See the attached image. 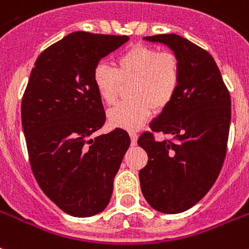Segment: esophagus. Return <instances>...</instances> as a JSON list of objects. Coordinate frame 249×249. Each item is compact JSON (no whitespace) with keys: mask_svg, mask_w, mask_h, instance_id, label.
I'll return each mask as SVG.
<instances>
[{"mask_svg":"<svg viewBox=\"0 0 249 249\" xmlns=\"http://www.w3.org/2000/svg\"><path fill=\"white\" fill-rule=\"evenodd\" d=\"M129 135H130L131 144H133V145L137 144V141H138V134H137V131H133V130H131L130 133H129Z\"/></svg>","mask_w":249,"mask_h":249,"instance_id":"1","label":"esophagus"}]
</instances>
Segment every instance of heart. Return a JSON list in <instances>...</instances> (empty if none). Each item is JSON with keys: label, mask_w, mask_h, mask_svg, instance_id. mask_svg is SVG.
Here are the masks:
<instances>
[{"label": "heart", "mask_w": 249, "mask_h": 249, "mask_svg": "<svg viewBox=\"0 0 249 249\" xmlns=\"http://www.w3.org/2000/svg\"><path fill=\"white\" fill-rule=\"evenodd\" d=\"M116 68L100 62L93 70V84L101 100L114 105L123 86L129 84V100L108 111V121L115 126L139 128L151 114L174 100L181 79L179 58L171 52H160L148 46H134L121 53Z\"/></svg>", "instance_id": "b5f03b06"}]
</instances>
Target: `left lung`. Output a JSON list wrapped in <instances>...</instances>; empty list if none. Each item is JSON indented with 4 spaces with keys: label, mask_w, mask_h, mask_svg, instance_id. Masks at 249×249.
<instances>
[{
    "label": "left lung",
    "mask_w": 249,
    "mask_h": 249,
    "mask_svg": "<svg viewBox=\"0 0 249 249\" xmlns=\"http://www.w3.org/2000/svg\"><path fill=\"white\" fill-rule=\"evenodd\" d=\"M166 44L179 58L180 86L149 124L173 139L157 142L145 131L138 144L148 155L139 171L145 201L162 213H180L201 201L219 177L226 155L231 102L211 54L177 34L144 37Z\"/></svg>",
    "instance_id": "left-lung-1"
}]
</instances>
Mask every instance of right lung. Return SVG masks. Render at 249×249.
I'll use <instances>...</instances> for the list:
<instances>
[{
    "mask_svg": "<svg viewBox=\"0 0 249 249\" xmlns=\"http://www.w3.org/2000/svg\"><path fill=\"white\" fill-rule=\"evenodd\" d=\"M128 39L68 34L38 56L24 92L21 124L34 178L58 209L75 217L106 209L130 145L123 129L94 135L106 115L93 84L101 58Z\"/></svg>",
    "mask_w": 249,
    "mask_h": 249,
    "instance_id": "add662e5",
    "label": "right lung"
}]
</instances>
